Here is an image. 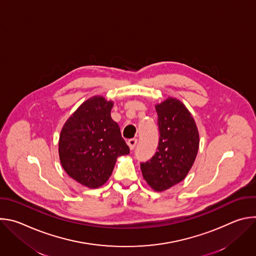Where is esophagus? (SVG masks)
Returning <instances> with one entry per match:
<instances>
[{"instance_id":"1","label":"esophagus","mask_w":256,"mask_h":256,"mask_svg":"<svg viewBox=\"0 0 256 256\" xmlns=\"http://www.w3.org/2000/svg\"><path fill=\"white\" fill-rule=\"evenodd\" d=\"M136 142H138V140H136V138H130V140H128V147H130V149L132 151L134 149Z\"/></svg>"}]
</instances>
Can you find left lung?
I'll list each match as a JSON object with an SVG mask.
<instances>
[{
  "instance_id": "left-lung-1",
  "label": "left lung",
  "mask_w": 256,
  "mask_h": 256,
  "mask_svg": "<svg viewBox=\"0 0 256 256\" xmlns=\"http://www.w3.org/2000/svg\"><path fill=\"white\" fill-rule=\"evenodd\" d=\"M159 142L155 155L140 163L144 179L156 192L184 180L190 170L200 144L196 124L179 100L168 98L156 105Z\"/></svg>"
}]
</instances>
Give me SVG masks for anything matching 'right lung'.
<instances>
[{"instance_id":"right-lung-1","label":"right lung","mask_w":256,"mask_h":256,"mask_svg":"<svg viewBox=\"0 0 256 256\" xmlns=\"http://www.w3.org/2000/svg\"><path fill=\"white\" fill-rule=\"evenodd\" d=\"M114 103L94 96L85 101L64 124L58 153L64 171L90 188L104 184L116 159L130 154L118 124L110 116Z\"/></svg>"}]
</instances>
